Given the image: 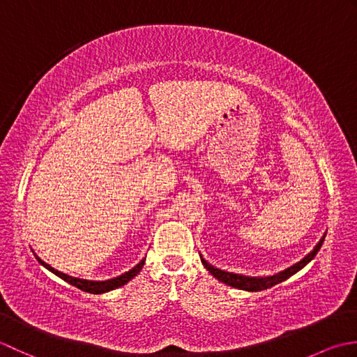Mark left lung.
<instances>
[{
    "mask_svg": "<svg viewBox=\"0 0 357 357\" xmlns=\"http://www.w3.org/2000/svg\"><path fill=\"white\" fill-rule=\"evenodd\" d=\"M325 239V234L321 238V241L317 242L316 247L310 252L304 259H301L299 262H296L291 267L285 268L284 271H279L276 275L273 276H265V278H250V276H242V275H236V273H229V271H224V270H219L213 265H210L204 257L201 256V261L204 264V267H206L211 275H213L218 280H221V282L234 287V288H239V290H245V291H261V290H267V288L276 285L279 282H282V280L288 279L290 276H293L294 273H298L301 268H304L305 265L313 259V257L319 252V248L322 247V242Z\"/></svg>",
    "mask_w": 357,
    "mask_h": 357,
    "instance_id": "8db88e82",
    "label": "left lung"
}]
</instances>
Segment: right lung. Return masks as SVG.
Returning <instances> with one entry per match:
<instances>
[{
    "instance_id": "add662e5",
    "label": "right lung",
    "mask_w": 357,
    "mask_h": 357,
    "mask_svg": "<svg viewBox=\"0 0 357 357\" xmlns=\"http://www.w3.org/2000/svg\"><path fill=\"white\" fill-rule=\"evenodd\" d=\"M36 259H38V262H40L41 265H44L45 268L50 270L52 273H55V275L59 276L61 279H64L66 282H69L70 285L79 288V290H82V291L93 293V294H101V293H105V291L115 290V288H118V287H123L124 284L128 282V280H132L136 275H138V273L141 271V268L144 267V262H146V259H142L138 265H135V267L130 271H126L124 275H121L118 278H113V279H109V280H87V279H78V278L67 276V275H64V273L58 271L55 268H52L49 264L43 262L40 257H36Z\"/></svg>"
}]
</instances>
